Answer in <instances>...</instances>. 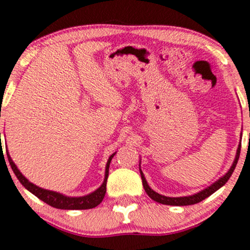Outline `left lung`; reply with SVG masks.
Returning a JSON list of instances; mask_svg holds the SVG:
<instances>
[{
    "label": "left lung",
    "instance_id": "1",
    "mask_svg": "<svg viewBox=\"0 0 250 250\" xmlns=\"http://www.w3.org/2000/svg\"><path fill=\"white\" fill-rule=\"evenodd\" d=\"M240 141H241V140H240ZM240 150H241V144H240L239 146H238V149H236L235 159H234V161L232 163V166H230L229 170L227 171L223 177H220L219 180H217V181L214 182V183H212L210 187L205 188L204 190L199 191V192L195 193V195L184 196V197H167V196L160 195V193L156 192V191H154L152 188L148 186V183H147L146 178H145L144 172L141 171L140 165H139V170H140V175H141V180H143L144 189H145V191H146L147 195H148L153 200H155V202L161 203V204H165V205L186 206V205L197 204V203L202 202V200H204L205 198H208V196H211L212 193H214L215 191L219 190L221 187H224L225 184H226V182L229 180L230 176H232L234 169H235V167H236V163H238V160H239V156H240Z\"/></svg>",
    "mask_w": 250,
    "mask_h": 250
}]
</instances>
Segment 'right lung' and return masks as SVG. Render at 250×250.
Returning a JSON list of instances; mask_svg holds the SVG:
<instances>
[{
    "label": "right lung",
    "instance_id": "add662e5",
    "mask_svg": "<svg viewBox=\"0 0 250 250\" xmlns=\"http://www.w3.org/2000/svg\"><path fill=\"white\" fill-rule=\"evenodd\" d=\"M0 139H1V133H0ZM5 148H7V147H5ZM0 150L1 153L3 152L2 143H1ZM116 153L117 152L113 153L112 155H110L109 160H107L106 166H105V174H104V181L98 189L95 190L94 192L89 193L87 196L69 197V196H64L60 192H57V191L42 189V188L37 187L36 184H33L32 182H30L23 174H21L20 169L17 168V166L15 165V162L12 161V159L10 158V155H9L8 148H7V155H8L9 163H10V167L12 169V171L15 172V175H16V177L20 180L21 186L25 188V189L29 190L31 193H33L36 197H38L40 200L45 202L46 204L53 206L55 208H60V210H88V208H96L98 204H101L106 192V181H107V176H109L110 162L113 156L116 155Z\"/></svg>",
    "mask_w": 250,
    "mask_h": 250
}]
</instances>
